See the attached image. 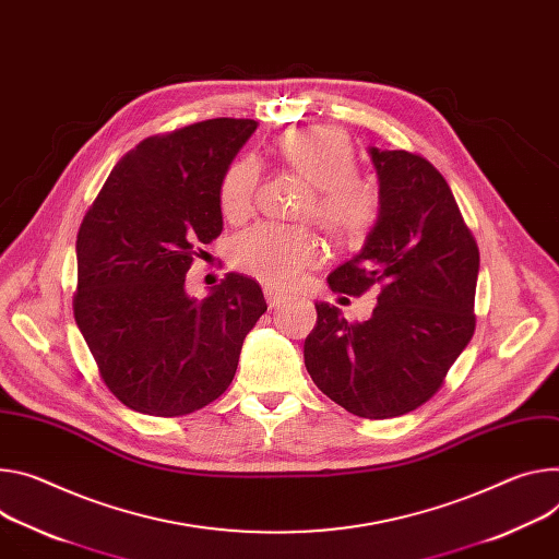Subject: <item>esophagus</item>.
<instances>
[{
	"label": "esophagus",
	"instance_id": "esophagus-1",
	"mask_svg": "<svg viewBox=\"0 0 559 559\" xmlns=\"http://www.w3.org/2000/svg\"><path fill=\"white\" fill-rule=\"evenodd\" d=\"M265 298H267V306L270 308H281L283 306V302L287 300L283 294H278V292H274V289H265Z\"/></svg>",
	"mask_w": 559,
	"mask_h": 559
}]
</instances>
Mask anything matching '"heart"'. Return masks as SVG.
Masks as SVG:
<instances>
[{
    "label": "heart",
    "instance_id": "obj_1",
    "mask_svg": "<svg viewBox=\"0 0 559 559\" xmlns=\"http://www.w3.org/2000/svg\"><path fill=\"white\" fill-rule=\"evenodd\" d=\"M276 154L314 191L300 216L314 218L336 242L357 245L379 223L383 198L377 182L357 176L359 160L338 127L292 129L276 140ZM259 163L234 160L218 185V207L229 223H242L257 202ZM323 257L321 240L300 225L259 223L231 242V263L270 289H292Z\"/></svg>",
    "mask_w": 559,
    "mask_h": 559
}]
</instances>
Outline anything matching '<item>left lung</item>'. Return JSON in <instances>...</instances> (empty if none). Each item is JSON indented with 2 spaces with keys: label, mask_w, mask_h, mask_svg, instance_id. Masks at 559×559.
Listing matches in <instances>:
<instances>
[{
  "label": "left lung",
  "mask_w": 559,
  "mask_h": 559,
  "mask_svg": "<svg viewBox=\"0 0 559 559\" xmlns=\"http://www.w3.org/2000/svg\"><path fill=\"white\" fill-rule=\"evenodd\" d=\"M370 156L381 218L328 283L345 296L374 287L377 306L368 321L349 323L317 302L302 357L317 388L341 408L392 419L430 401L473 338L479 247L445 178L424 156L377 146Z\"/></svg>",
  "instance_id": "obj_1"
}]
</instances>
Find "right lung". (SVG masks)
I'll return each mask as SVG.
<instances>
[{
  "label": "right lung",
  "instance_id": "right-lung-1",
  "mask_svg": "<svg viewBox=\"0 0 559 559\" xmlns=\"http://www.w3.org/2000/svg\"><path fill=\"white\" fill-rule=\"evenodd\" d=\"M253 131V120L214 118L142 140L82 218L75 323L99 379L135 413L182 417L216 401L267 312L242 274L205 300L185 292L200 245L223 231L221 178Z\"/></svg>",
  "mask_w": 559,
  "mask_h": 559
}]
</instances>
